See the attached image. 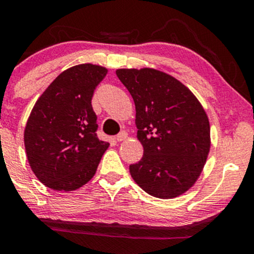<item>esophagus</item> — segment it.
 I'll use <instances>...</instances> for the list:
<instances>
[{
    "label": "esophagus",
    "instance_id": "obj_1",
    "mask_svg": "<svg viewBox=\"0 0 254 254\" xmlns=\"http://www.w3.org/2000/svg\"><path fill=\"white\" fill-rule=\"evenodd\" d=\"M127 133L125 132V131H122L121 133H118L117 136H116V141L117 142H122V141H124V139H127Z\"/></svg>",
    "mask_w": 254,
    "mask_h": 254
}]
</instances>
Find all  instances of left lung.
<instances>
[{
  "instance_id": "8db88e82",
  "label": "left lung",
  "mask_w": 254,
  "mask_h": 254,
  "mask_svg": "<svg viewBox=\"0 0 254 254\" xmlns=\"http://www.w3.org/2000/svg\"><path fill=\"white\" fill-rule=\"evenodd\" d=\"M136 109L137 138L143 156L129 170L150 196L171 199L190 190L210 151L205 110L185 84L153 68L117 69Z\"/></svg>"
}]
</instances>
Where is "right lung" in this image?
I'll use <instances>...</instances> for the list:
<instances>
[{
  "label": "right lung",
  "instance_id": "add662e5",
  "mask_svg": "<svg viewBox=\"0 0 254 254\" xmlns=\"http://www.w3.org/2000/svg\"><path fill=\"white\" fill-rule=\"evenodd\" d=\"M107 69L78 64L61 72L31 111L24 141L28 164L44 185L74 191L94 177L110 143L97 137L94 89Z\"/></svg>",
  "mask_w": 254,
  "mask_h": 254
}]
</instances>
